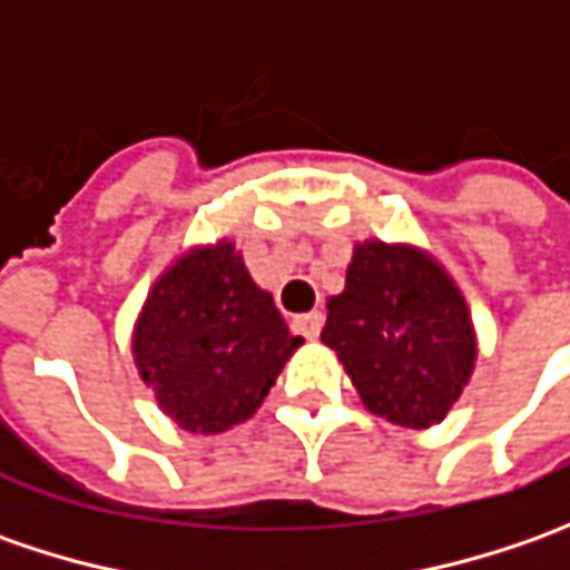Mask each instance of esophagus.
<instances>
[{
    "instance_id": "obj_1",
    "label": "esophagus",
    "mask_w": 570,
    "mask_h": 570,
    "mask_svg": "<svg viewBox=\"0 0 570 570\" xmlns=\"http://www.w3.org/2000/svg\"><path fill=\"white\" fill-rule=\"evenodd\" d=\"M295 330L304 336V340H317L320 330H323V314L320 311H311V314H297Z\"/></svg>"
}]
</instances>
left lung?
<instances>
[{"label": "left lung", "instance_id": "left-lung-1", "mask_svg": "<svg viewBox=\"0 0 570 570\" xmlns=\"http://www.w3.org/2000/svg\"><path fill=\"white\" fill-rule=\"evenodd\" d=\"M326 342L367 412L403 428L441 422L475 364L470 307L438 259L403 244L364 240L330 297Z\"/></svg>", "mask_w": 570, "mask_h": 570}]
</instances>
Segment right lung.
<instances>
[{
  "instance_id": "add662e5",
  "label": "right lung",
  "mask_w": 570,
  "mask_h": 570,
  "mask_svg": "<svg viewBox=\"0 0 570 570\" xmlns=\"http://www.w3.org/2000/svg\"><path fill=\"white\" fill-rule=\"evenodd\" d=\"M301 342L234 244L218 240L155 282L132 355L165 415L193 434H218L250 419Z\"/></svg>"
}]
</instances>
